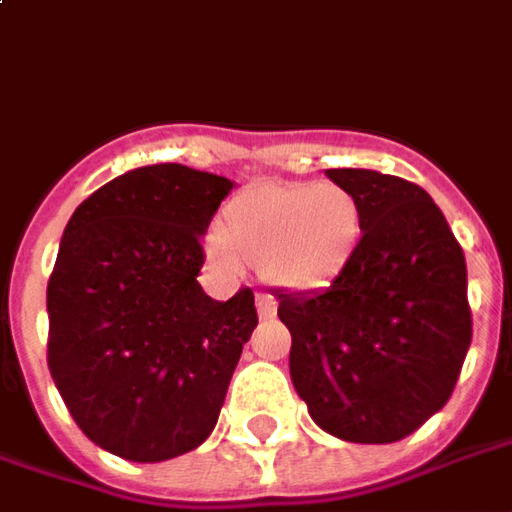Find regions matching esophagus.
Here are the masks:
<instances>
[{"label":"esophagus","mask_w":512,"mask_h":512,"mask_svg":"<svg viewBox=\"0 0 512 512\" xmlns=\"http://www.w3.org/2000/svg\"><path fill=\"white\" fill-rule=\"evenodd\" d=\"M257 314H260V317H274V314H276L274 295L257 293Z\"/></svg>","instance_id":"obj_1"}]
</instances>
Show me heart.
Returning a JSON list of instances; mask_svg holds the SVG:
<instances>
[{"instance_id": "1", "label": "heart", "mask_w": 512, "mask_h": 512, "mask_svg": "<svg viewBox=\"0 0 512 512\" xmlns=\"http://www.w3.org/2000/svg\"><path fill=\"white\" fill-rule=\"evenodd\" d=\"M361 227V206L342 184H266L227 208L225 230L208 236V252L230 274L252 257L268 282L309 290L342 271Z\"/></svg>"}]
</instances>
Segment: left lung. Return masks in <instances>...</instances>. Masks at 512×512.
I'll use <instances>...</instances> for the list:
<instances>
[{
	"mask_svg": "<svg viewBox=\"0 0 512 512\" xmlns=\"http://www.w3.org/2000/svg\"><path fill=\"white\" fill-rule=\"evenodd\" d=\"M361 206V241L331 285L276 290L290 377L344 442L388 445L445 407L472 342L467 263L426 189L363 168L325 170Z\"/></svg>",
	"mask_w": 512,
	"mask_h": 512,
	"instance_id": "left-lung-1",
	"label": "left lung"
}]
</instances>
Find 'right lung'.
Returning <instances> with one entry per match:
<instances>
[{
  "instance_id": "add662e5",
  "label": "right lung",
  "mask_w": 512,
  "mask_h": 512,
  "mask_svg": "<svg viewBox=\"0 0 512 512\" xmlns=\"http://www.w3.org/2000/svg\"><path fill=\"white\" fill-rule=\"evenodd\" d=\"M233 181L146 165L75 208L48 279V369L78 429L113 456L154 464L214 431L255 293H203L200 236Z\"/></svg>"
}]
</instances>
